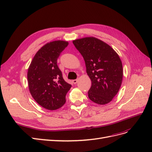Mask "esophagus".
I'll list each match as a JSON object with an SVG mask.
<instances>
[{
	"label": "esophagus",
	"instance_id": "obj_1",
	"mask_svg": "<svg viewBox=\"0 0 152 152\" xmlns=\"http://www.w3.org/2000/svg\"><path fill=\"white\" fill-rule=\"evenodd\" d=\"M78 82V79H75V80H73V83L74 84H76Z\"/></svg>",
	"mask_w": 152,
	"mask_h": 152
}]
</instances>
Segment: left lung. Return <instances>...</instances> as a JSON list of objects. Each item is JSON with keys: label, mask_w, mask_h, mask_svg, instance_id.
Instances as JSON below:
<instances>
[{"label": "left lung", "mask_w": 152, "mask_h": 152, "mask_svg": "<svg viewBox=\"0 0 152 152\" xmlns=\"http://www.w3.org/2000/svg\"><path fill=\"white\" fill-rule=\"evenodd\" d=\"M73 44L83 56L91 80L89 98L99 104L108 103L122 81V63L118 55L107 43L93 37L75 40Z\"/></svg>", "instance_id": "8db88e82"}]
</instances>
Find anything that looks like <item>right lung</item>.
Instances as JSON below:
<instances>
[{"label":"right lung","mask_w":152,"mask_h":152,"mask_svg":"<svg viewBox=\"0 0 152 152\" xmlns=\"http://www.w3.org/2000/svg\"><path fill=\"white\" fill-rule=\"evenodd\" d=\"M68 45L63 40L47 43L35 54L28 69L27 79L31 95L43 108L54 110L66 102L72 86L63 79L57 59Z\"/></svg>","instance_id":"add662e5"}]
</instances>
